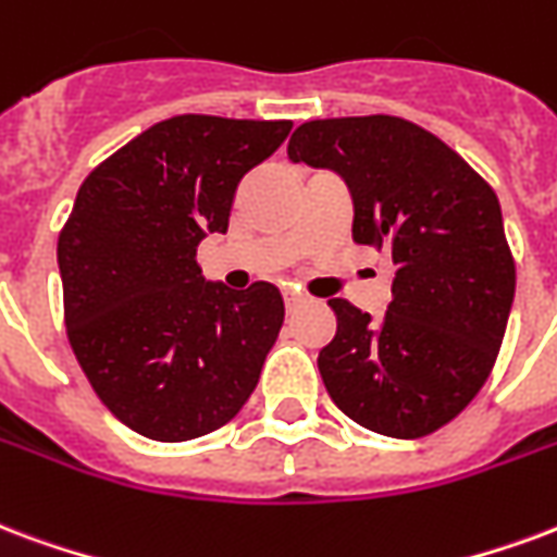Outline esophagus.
Here are the masks:
<instances>
[{
    "mask_svg": "<svg viewBox=\"0 0 557 557\" xmlns=\"http://www.w3.org/2000/svg\"><path fill=\"white\" fill-rule=\"evenodd\" d=\"M283 300H286V310H298L300 304H304V295H300V292H295V289H289V292H283Z\"/></svg>",
    "mask_w": 557,
    "mask_h": 557,
    "instance_id": "obj_1",
    "label": "esophagus"
}]
</instances>
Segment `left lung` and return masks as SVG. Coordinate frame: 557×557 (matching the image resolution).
Here are the masks:
<instances>
[{
  "label": "left lung",
  "instance_id": "8db88e82",
  "mask_svg": "<svg viewBox=\"0 0 557 557\" xmlns=\"http://www.w3.org/2000/svg\"><path fill=\"white\" fill-rule=\"evenodd\" d=\"M289 159L348 185L351 236L393 257L381 319L331 298L319 351L333 405L374 434L416 440L478 395L508 327L517 271L496 191L448 144L401 117L300 123Z\"/></svg>",
  "mask_w": 557,
  "mask_h": 557
}]
</instances>
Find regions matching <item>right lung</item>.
<instances>
[{"mask_svg":"<svg viewBox=\"0 0 557 557\" xmlns=\"http://www.w3.org/2000/svg\"><path fill=\"white\" fill-rule=\"evenodd\" d=\"M292 121L180 114L82 183L59 236L64 321L94 393L123 425L183 443L226 425L283 327L277 286L206 283L197 245Z\"/></svg>","mask_w":557,"mask_h":557,"instance_id":"right-lung-1","label":"right lung"}]
</instances>
